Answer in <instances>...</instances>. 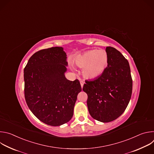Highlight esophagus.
Here are the masks:
<instances>
[{"mask_svg": "<svg viewBox=\"0 0 154 154\" xmlns=\"http://www.w3.org/2000/svg\"><path fill=\"white\" fill-rule=\"evenodd\" d=\"M80 85H81V86H82V88H83V85H84V82H83V80H80Z\"/></svg>", "mask_w": 154, "mask_h": 154, "instance_id": "obj_1", "label": "esophagus"}]
</instances>
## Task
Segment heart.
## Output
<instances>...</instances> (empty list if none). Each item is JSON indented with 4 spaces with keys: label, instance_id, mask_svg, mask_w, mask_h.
I'll return each mask as SVG.
<instances>
[{
    "label": "heart",
    "instance_id": "obj_1",
    "mask_svg": "<svg viewBox=\"0 0 154 154\" xmlns=\"http://www.w3.org/2000/svg\"><path fill=\"white\" fill-rule=\"evenodd\" d=\"M75 64L83 68L82 74L85 79H93L100 75L105 70L108 55L105 50H91L83 53L75 59Z\"/></svg>",
    "mask_w": 154,
    "mask_h": 154
}]
</instances>
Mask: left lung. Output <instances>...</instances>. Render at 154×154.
<instances>
[{"label": "left lung", "mask_w": 154, "mask_h": 154, "mask_svg": "<svg viewBox=\"0 0 154 154\" xmlns=\"http://www.w3.org/2000/svg\"><path fill=\"white\" fill-rule=\"evenodd\" d=\"M108 55L107 67L96 79L86 80L83 91L88 95L87 106L96 120L108 122L125 111L132 93V79L128 61L114 48L105 49Z\"/></svg>", "instance_id": "obj_1"}]
</instances>
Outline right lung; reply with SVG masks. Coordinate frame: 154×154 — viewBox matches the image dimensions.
Segmentation results:
<instances>
[{
	"mask_svg": "<svg viewBox=\"0 0 154 154\" xmlns=\"http://www.w3.org/2000/svg\"><path fill=\"white\" fill-rule=\"evenodd\" d=\"M66 58L61 47L40 50L30 58L24 70L26 103L39 120L52 126L71 120L82 91L78 79L70 81L64 76Z\"/></svg>",
	"mask_w": 154,
	"mask_h": 154,
	"instance_id": "1",
	"label": "right lung"
}]
</instances>
